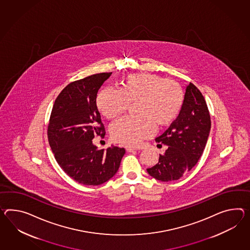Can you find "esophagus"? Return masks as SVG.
Returning a JSON list of instances; mask_svg holds the SVG:
<instances>
[{"label": "esophagus", "mask_w": 250, "mask_h": 250, "mask_svg": "<svg viewBox=\"0 0 250 250\" xmlns=\"http://www.w3.org/2000/svg\"><path fill=\"white\" fill-rule=\"evenodd\" d=\"M125 150H126L127 152H134V151L137 150V149H136V148H134V147L126 146L125 147Z\"/></svg>", "instance_id": "esophagus-1"}]
</instances>
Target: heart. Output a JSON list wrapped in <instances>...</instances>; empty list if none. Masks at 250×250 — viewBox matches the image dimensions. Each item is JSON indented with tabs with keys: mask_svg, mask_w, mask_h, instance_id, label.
I'll list each match as a JSON object with an SVG mask.
<instances>
[{
	"mask_svg": "<svg viewBox=\"0 0 250 250\" xmlns=\"http://www.w3.org/2000/svg\"><path fill=\"white\" fill-rule=\"evenodd\" d=\"M138 116H125L110 127L113 140L136 146L152 136L155 125L165 127L175 121L183 109L184 92L181 85L158 75L129 74L123 80L122 89L105 87L98 94L97 105L107 119H114L137 102Z\"/></svg>",
	"mask_w": 250,
	"mask_h": 250,
	"instance_id": "b5f03b06",
	"label": "heart"
}]
</instances>
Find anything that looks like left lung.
Instances as JSON below:
<instances>
[{
	"label": "left lung",
	"mask_w": 250,
	"mask_h": 250,
	"mask_svg": "<svg viewBox=\"0 0 250 250\" xmlns=\"http://www.w3.org/2000/svg\"><path fill=\"white\" fill-rule=\"evenodd\" d=\"M211 122L207 104L192 83L186 86L183 109L164 134L155 138L168 148L158 164L147 172L162 182L177 181L191 170L201 158L209 135Z\"/></svg>",
	"instance_id": "obj_1"
}]
</instances>
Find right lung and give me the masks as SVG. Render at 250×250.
<instances>
[{
	"mask_svg": "<svg viewBox=\"0 0 250 250\" xmlns=\"http://www.w3.org/2000/svg\"><path fill=\"white\" fill-rule=\"evenodd\" d=\"M111 74H95L68 84L51 111L49 146L61 169L81 184L95 186L107 182L125 153L117 146L99 150L92 142L95 135H104L96 100L98 89Z\"/></svg>",
	"mask_w": 250,
	"mask_h": 250,
	"instance_id": "add662e5",
	"label": "right lung"
}]
</instances>
